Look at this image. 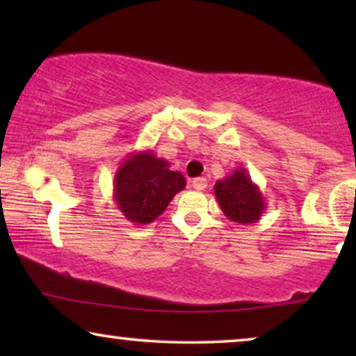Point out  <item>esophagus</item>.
Masks as SVG:
<instances>
[{
    "mask_svg": "<svg viewBox=\"0 0 356 356\" xmlns=\"http://www.w3.org/2000/svg\"><path fill=\"white\" fill-rule=\"evenodd\" d=\"M193 188L196 189V191H204V189L207 188V179L206 178H194Z\"/></svg>",
    "mask_w": 356,
    "mask_h": 356,
    "instance_id": "obj_1",
    "label": "esophagus"
}]
</instances>
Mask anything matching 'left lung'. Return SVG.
<instances>
[{
  "label": "left lung",
  "instance_id": "left-lung-1",
  "mask_svg": "<svg viewBox=\"0 0 356 356\" xmlns=\"http://www.w3.org/2000/svg\"><path fill=\"white\" fill-rule=\"evenodd\" d=\"M213 194L225 217L238 225L257 223L267 207L264 194L245 167H238L228 177L218 179Z\"/></svg>",
  "mask_w": 356,
  "mask_h": 356
}]
</instances>
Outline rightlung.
<instances>
[{
  "instance_id": "1",
  "label": "right lung",
  "mask_w": 356,
  "mask_h": 356,
  "mask_svg": "<svg viewBox=\"0 0 356 356\" xmlns=\"http://www.w3.org/2000/svg\"><path fill=\"white\" fill-rule=\"evenodd\" d=\"M186 179L170 170V163L154 150H136L115 173L113 199L126 220L134 225L152 223L162 216L175 194L183 191Z\"/></svg>"
}]
</instances>
